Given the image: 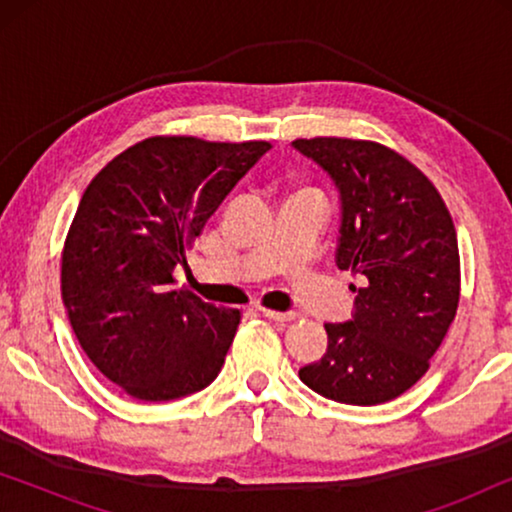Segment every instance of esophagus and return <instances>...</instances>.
Instances as JSON below:
<instances>
[{"label":"esophagus","instance_id":"1","mask_svg":"<svg viewBox=\"0 0 512 512\" xmlns=\"http://www.w3.org/2000/svg\"><path fill=\"white\" fill-rule=\"evenodd\" d=\"M263 317H268L272 321H293L298 317L296 312H277V310H268V307H261Z\"/></svg>","mask_w":512,"mask_h":512}]
</instances>
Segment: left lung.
<instances>
[{"instance_id": "1", "label": "left lung", "mask_w": 512, "mask_h": 512, "mask_svg": "<svg viewBox=\"0 0 512 512\" xmlns=\"http://www.w3.org/2000/svg\"><path fill=\"white\" fill-rule=\"evenodd\" d=\"M340 193L335 263L363 275L354 314L324 324L326 354L300 368L317 394L380 405L408 391L443 342L459 305L457 230L436 186L410 160L366 139H296Z\"/></svg>"}]
</instances>
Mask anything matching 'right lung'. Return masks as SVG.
I'll list each match as a JSON object with an SVG mask.
<instances>
[{"label": "right lung", "instance_id": "1", "mask_svg": "<svg viewBox=\"0 0 512 512\" xmlns=\"http://www.w3.org/2000/svg\"><path fill=\"white\" fill-rule=\"evenodd\" d=\"M270 142L149 137L90 181L62 249V303L100 373L139 401L205 389L240 310L174 291V268Z\"/></svg>", "mask_w": 512, "mask_h": 512}]
</instances>
